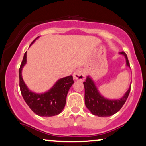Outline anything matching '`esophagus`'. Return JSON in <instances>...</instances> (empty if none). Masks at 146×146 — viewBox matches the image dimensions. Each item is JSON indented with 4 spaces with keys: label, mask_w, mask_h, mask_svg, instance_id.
Returning <instances> with one entry per match:
<instances>
[{
    "label": "esophagus",
    "mask_w": 146,
    "mask_h": 146,
    "mask_svg": "<svg viewBox=\"0 0 146 146\" xmlns=\"http://www.w3.org/2000/svg\"><path fill=\"white\" fill-rule=\"evenodd\" d=\"M73 77L76 81H83L85 79V72L82 69H78L74 72Z\"/></svg>",
    "instance_id": "1"
}]
</instances>
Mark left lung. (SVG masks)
I'll use <instances>...</instances> for the list:
<instances>
[{
    "mask_svg": "<svg viewBox=\"0 0 146 146\" xmlns=\"http://www.w3.org/2000/svg\"><path fill=\"white\" fill-rule=\"evenodd\" d=\"M120 54L125 56L127 66L130 67L127 56L125 52L122 51ZM84 85L85 88V104L86 107L92 114L99 117L111 116L120 111L126 102L131 90L130 86L126 93L120 100H108L100 95L90 76H87L86 81L84 82Z\"/></svg>",
    "mask_w": 146,
    "mask_h": 146,
    "instance_id": "1",
    "label": "left lung"
}]
</instances>
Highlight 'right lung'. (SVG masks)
Listing matches in <instances>:
<instances>
[{"label": "right lung", "instance_id": "1", "mask_svg": "<svg viewBox=\"0 0 146 146\" xmlns=\"http://www.w3.org/2000/svg\"><path fill=\"white\" fill-rule=\"evenodd\" d=\"M26 63V52L24 54L19 70L20 90L26 104L31 110L40 116H54L60 113L66 104L67 92L74 84L72 76L70 75L59 79L49 90L44 93H35L29 90L22 79L21 70Z\"/></svg>", "mask_w": 146, "mask_h": 146}]
</instances>
